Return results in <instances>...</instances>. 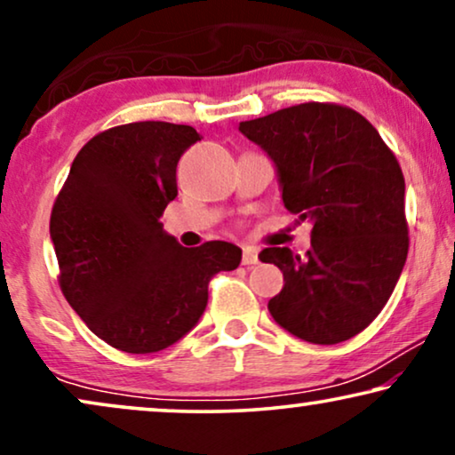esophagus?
<instances>
[{"instance_id":"esophagus-1","label":"esophagus","mask_w":455,"mask_h":455,"mask_svg":"<svg viewBox=\"0 0 455 455\" xmlns=\"http://www.w3.org/2000/svg\"><path fill=\"white\" fill-rule=\"evenodd\" d=\"M259 263V251L252 246H246L242 251V265H257Z\"/></svg>"}]
</instances>
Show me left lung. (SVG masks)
I'll list each match as a JSON object with an SVG mask.
<instances>
[{
	"instance_id": "left-lung-1",
	"label": "left lung",
	"mask_w": 455,
	"mask_h": 455,
	"mask_svg": "<svg viewBox=\"0 0 455 455\" xmlns=\"http://www.w3.org/2000/svg\"><path fill=\"white\" fill-rule=\"evenodd\" d=\"M277 167L285 209L313 221L307 257L265 248L283 288L269 313L310 344L354 338L387 304L408 257L402 167L375 126L350 108L300 103L240 122Z\"/></svg>"
}]
</instances>
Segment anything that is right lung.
<instances>
[{
	"instance_id": "1",
	"label": "right lung",
	"mask_w": 455,
	"mask_h": 455,
	"mask_svg": "<svg viewBox=\"0 0 455 455\" xmlns=\"http://www.w3.org/2000/svg\"><path fill=\"white\" fill-rule=\"evenodd\" d=\"M196 140L195 128L170 122L105 130L80 148L55 198L60 288L86 327L122 352L182 339L207 308L211 277L242 260L229 242L180 246L159 221L178 196V161Z\"/></svg>"
}]
</instances>
